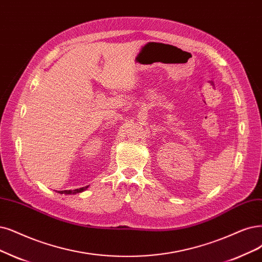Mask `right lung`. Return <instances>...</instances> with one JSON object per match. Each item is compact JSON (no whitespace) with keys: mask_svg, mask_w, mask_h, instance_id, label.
<instances>
[{"mask_svg":"<svg viewBox=\"0 0 262 262\" xmlns=\"http://www.w3.org/2000/svg\"><path fill=\"white\" fill-rule=\"evenodd\" d=\"M89 187H83L80 189H75V190H63V191H58L61 194H76V193H81L83 191H85Z\"/></svg>","mask_w":262,"mask_h":262,"instance_id":"right-lung-1","label":"right lung"}]
</instances>
